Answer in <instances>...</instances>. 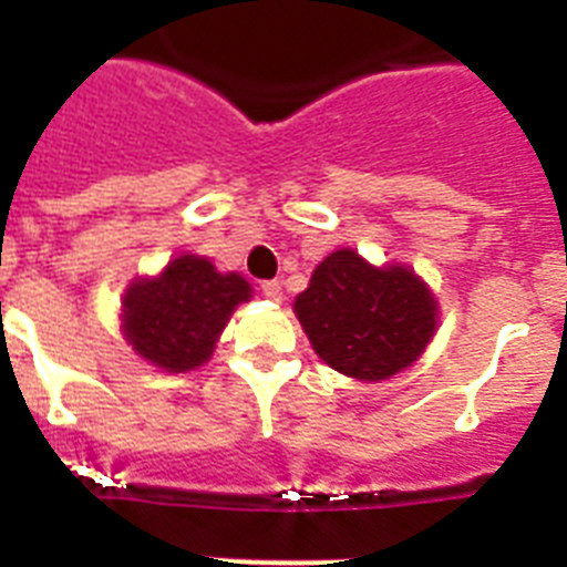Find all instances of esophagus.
<instances>
[{"mask_svg": "<svg viewBox=\"0 0 567 567\" xmlns=\"http://www.w3.org/2000/svg\"><path fill=\"white\" fill-rule=\"evenodd\" d=\"M260 292L267 295L269 300H284V287H280L278 280H264V284H260Z\"/></svg>", "mask_w": 567, "mask_h": 567, "instance_id": "34e87169", "label": "esophagus"}]
</instances>
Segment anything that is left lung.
<instances>
[{"mask_svg":"<svg viewBox=\"0 0 567 567\" xmlns=\"http://www.w3.org/2000/svg\"><path fill=\"white\" fill-rule=\"evenodd\" d=\"M295 315L315 354L346 378L378 383L403 372L432 343L440 303L405 264L374 267L343 247L320 260Z\"/></svg>","mask_w":567,"mask_h":567,"instance_id":"obj_1","label":"left lung"}]
</instances>
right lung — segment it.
I'll return each instance as SVG.
<instances>
[{
    "label": "right lung",
    "mask_w": 567,
    "mask_h": 567,
    "mask_svg": "<svg viewBox=\"0 0 567 567\" xmlns=\"http://www.w3.org/2000/svg\"><path fill=\"white\" fill-rule=\"evenodd\" d=\"M252 298L249 280L218 272L204 255H175L150 278H135L122 298V334L162 372H193L215 352L235 309Z\"/></svg>",
    "instance_id": "right-lung-1"
}]
</instances>
